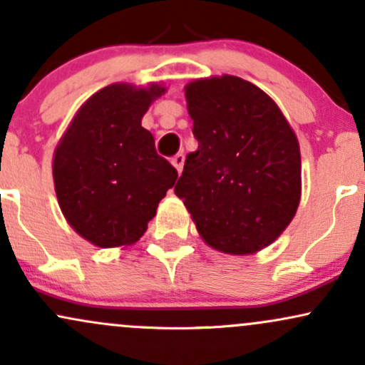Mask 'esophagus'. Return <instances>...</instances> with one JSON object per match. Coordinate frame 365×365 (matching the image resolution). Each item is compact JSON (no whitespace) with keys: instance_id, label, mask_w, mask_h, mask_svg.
Returning <instances> with one entry per match:
<instances>
[{"instance_id":"1","label":"esophagus","mask_w":365,"mask_h":365,"mask_svg":"<svg viewBox=\"0 0 365 365\" xmlns=\"http://www.w3.org/2000/svg\"><path fill=\"white\" fill-rule=\"evenodd\" d=\"M183 163H185V156H183V154H177V156L171 158V165H173L175 168H177L178 173H182Z\"/></svg>"}]
</instances>
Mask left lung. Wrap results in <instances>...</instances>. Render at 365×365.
Masks as SVG:
<instances>
[{"label":"left lung","mask_w":365,"mask_h":365,"mask_svg":"<svg viewBox=\"0 0 365 365\" xmlns=\"http://www.w3.org/2000/svg\"><path fill=\"white\" fill-rule=\"evenodd\" d=\"M185 99L199 149L187 156L175 194L209 247L257 252L282 235L299 207L295 132L266 92L235 75L195 78Z\"/></svg>","instance_id":"8db88e82"}]
</instances>
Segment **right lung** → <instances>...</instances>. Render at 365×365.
Instances as JSON below:
<instances>
[{"label": "right lung", "instance_id": "1", "mask_svg": "<svg viewBox=\"0 0 365 365\" xmlns=\"http://www.w3.org/2000/svg\"><path fill=\"white\" fill-rule=\"evenodd\" d=\"M166 87L111 83L75 113L53 156L63 216L101 249L135 244L178 173L158 156L142 116Z\"/></svg>", "mask_w": 365, "mask_h": 365}]
</instances>
